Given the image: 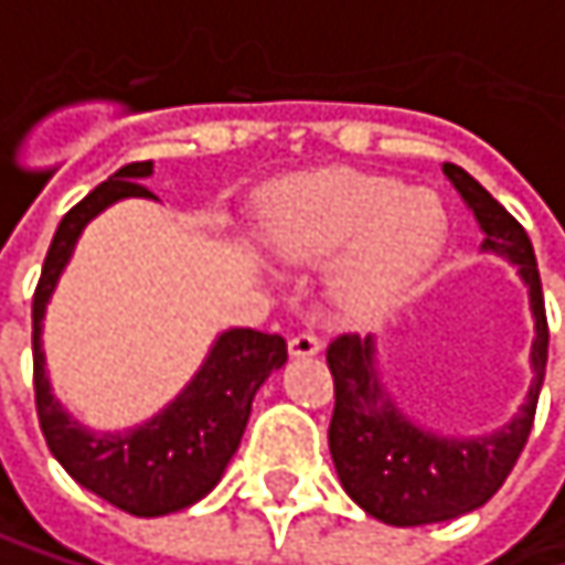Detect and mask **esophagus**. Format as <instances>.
<instances>
[{
    "label": "esophagus",
    "instance_id": "34e87169",
    "mask_svg": "<svg viewBox=\"0 0 565 565\" xmlns=\"http://www.w3.org/2000/svg\"><path fill=\"white\" fill-rule=\"evenodd\" d=\"M287 350H290V356L300 360V356H317V353L323 350V343H320L317 333H297V337H290Z\"/></svg>",
    "mask_w": 565,
    "mask_h": 565
}]
</instances>
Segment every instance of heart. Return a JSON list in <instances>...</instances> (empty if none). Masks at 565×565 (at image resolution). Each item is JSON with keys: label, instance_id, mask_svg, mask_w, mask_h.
<instances>
[{"label": "heart", "instance_id": "1", "mask_svg": "<svg viewBox=\"0 0 565 565\" xmlns=\"http://www.w3.org/2000/svg\"><path fill=\"white\" fill-rule=\"evenodd\" d=\"M262 232L284 265L320 268L337 257L330 271L337 303L376 317L438 262L448 218L438 195L390 175L317 170L287 179L271 195Z\"/></svg>", "mask_w": 565, "mask_h": 565}]
</instances>
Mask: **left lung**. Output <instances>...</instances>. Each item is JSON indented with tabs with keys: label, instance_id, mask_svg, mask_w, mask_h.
Masks as SVG:
<instances>
[{
	"label": "left lung",
	"instance_id": "left-lung-1",
	"mask_svg": "<svg viewBox=\"0 0 565 565\" xmlns=\"http://www.w3.org/2000/svg\"><path fill=\"white\" fill-rule=\"evenodd\" d=\"M441 172L475 212L484 232L481 252L508 258L520 281L526 284L533 313V383L508 425L488 435H441L408 418L386 393L380 380L376 337L343 333L327 347L337 393L330 418V455L337 478L370 516L393 526L441 523L484 508L501 491L526 445L546 373L550 330L533 245L523 225L461 167L441 163Z\"/></svg>",
	"mask_w": 565,
	"mask_h": 565
}]
</instances>
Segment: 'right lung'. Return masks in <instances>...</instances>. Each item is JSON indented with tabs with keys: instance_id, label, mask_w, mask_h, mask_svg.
Masks as SVG:
<instances>
[{
	"instance_id": "1",
	"label": "right lung",
	"mask_w": 565,
	"mask_h": 565,
	"mask_svg": "<svg viewBox=\"0 0 565 565\" xmlns=\"http://www.w3.org/2000/svg\"><path fill=\"white\" fill-rule=\"evenodd\" d=\"M150 175V160L127 163L61 218L32 300L35 405L45 441L57 465L81 488L134 516H163L202 501L222 481L232 455L242 445L255 393L287 363V343L278 333L232 327L215 337L209 356L182 386V393L134 428L94 431L57 402L42 350V320L49 300L90 218L120 199H157L143 185Z\"/></svg>"
}]
</instances>
